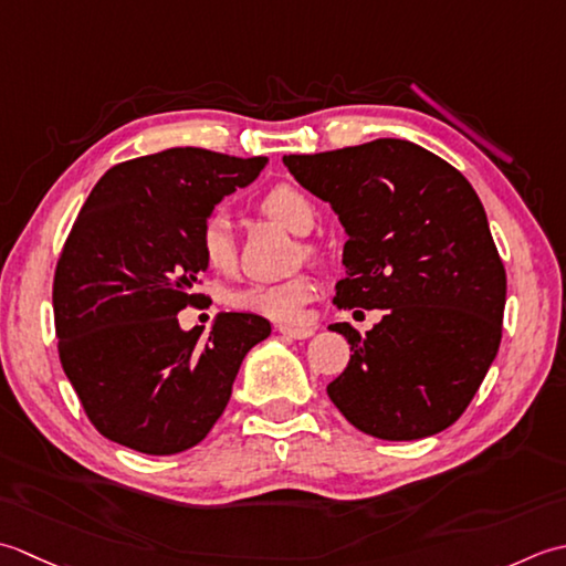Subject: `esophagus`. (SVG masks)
Segmentation results:
<instances>
[{"instance_id": "obj_1", "label": "esophagus", "mask_w": 566, "mask_h": 566, "mask_svg": "<svg viewBox=\"0 0 566 566\" xmlns=\"http://www.w3.org/2000/svg\"><path fill=\"white\" fill-rule=\"evenodd\" d=\"M279 332L287 339H307L315 334L313 327H291V325H279Z\"/></svg>"}]
</instances>
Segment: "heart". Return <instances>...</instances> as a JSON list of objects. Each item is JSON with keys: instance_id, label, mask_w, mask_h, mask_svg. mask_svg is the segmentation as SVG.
I'll return each mask as SVG.
<instances>
[{"instance_id": "obj_1", "label": "heart", "mask_w": 566, "mask_h": 566, "mask_svg": "<svg viewBox=\"0 0 566 566\" xmlns=\"http://www.w3.org/2000/svg\"><path fill=\"white\" fill-rule=\"evenodd\" d=\"M259 210L273 222L291 229L293 234H310L317 222V210L307 195L281 182L271 188L259 202ZM305 256L317 259L319 251L315 244H303ZM200 253L207 266L217 273H232L237 266V241L232 234V224L224 214H212L205 219L200 229ZM315 285L307 275H295V279L279 283H249L229 295V305L241 313H253L269 317L273 322H297L303 317L305 305L313 300Z\"/></svg>"}]
</instances>
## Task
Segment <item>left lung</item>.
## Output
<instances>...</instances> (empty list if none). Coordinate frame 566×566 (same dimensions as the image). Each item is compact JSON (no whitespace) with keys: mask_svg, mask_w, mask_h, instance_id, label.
I'll list each match as a JSON object with an SVG mask.
<instances>
[{"mask_svg":"<svg viewBox=\"0 0 566 566\" xmlns=\"http://www.w3.org/2000/svg\"><path fill=\"white\" fill-rule=\"evenodd\" d=\"M347 232L337 307L384 310L352 344L327 396L356 430L406 442L447 430L499 354L505 269L474 188L440 156L402 138L283 156Z\"/></svg>","mask_w":566,"mask_h":566,"instance_id":"obj_1","label":"left lung"}]
</instances>
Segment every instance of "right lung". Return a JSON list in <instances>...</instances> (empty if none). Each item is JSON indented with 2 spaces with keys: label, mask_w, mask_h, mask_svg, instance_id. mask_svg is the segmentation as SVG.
Segmentation results:
<instances>
[{
  "label": "right lung",
  "mask_w": 566,
  "mask_h": 566,
  "mask_svg": "<svg viewBox=\"0 0 566 566\" xmlns=\"http://www.w3.org/2000/svg\"><path fill=\"white\" fill-rule=\"evenodd\" d=\"M263 166V156L168 148L124 160L92 188L57 259L53 315L63 371L107 440L156 457L202 442L247 352L271 334L251 313L217 315L205 339L178 325L202 297L205 219Z\"/></svg>",
  "instance_id": "obj_1"
}]
</instances>
